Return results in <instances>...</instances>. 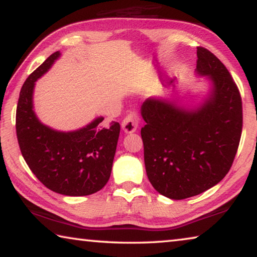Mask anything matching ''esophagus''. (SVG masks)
I'll return each instance as SVG.
<instances>
[{"mask_svg":"<svg viewBox=\"0 0 257 257\" xmlns=\"http://www.w3.org/2000/svg\"><path fill=\"white\" fill-rule=\"evenodd\" d=\"M121 125H122V129L124 130V133H134L136 132L138 125H139V115L137 111H129L127 113V115L124 116V119L122 120V123H121Z\"/></svg>","mask_w":257,"mask_h":257,"instance_id":"34e87169","label":"esophagus"}]
</instances>
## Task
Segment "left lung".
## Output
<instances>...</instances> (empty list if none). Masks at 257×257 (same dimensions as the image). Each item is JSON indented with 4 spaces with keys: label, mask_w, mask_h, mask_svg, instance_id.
Segmentation results:
<instances>
[{
    "label": "left lung",
    "mask_w": 257,
    "mask_h": 257,
    "mask_svg": "<svg viewBox=\"0 0 257 257\" xmlns=\"http://www.w3.org/2000/svg\"><path fill=\"white\" fill-rule=\"evenodd\" d=\"M196 71L213 81L210 97L197 110L154 98L142 105L147 177L156 191L171 199L196 196L222 180L240 142L241 96L228 69L197 47Z\"/></svg>",
    "instance_id": "left-lung-1"
}]
</instances>
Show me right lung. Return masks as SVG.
<instances>
[{
    "instance_id": "obj_1",
    "label": "right lung",
    "mask_w": 257,
    "mask_h": 257,
    "mask_svg": "<svg viewBox=\"0 0 257 257\" xmlns=\"http://www.w3.org/2000/svg\"><path fill=\"white\" fill-rule=\"evenodd\" d=\"M60 56L51 54L21 87L16 130L26 163L43 185L67 196H86L101 190L110 179L120 134L119 122L108 127L104 118L76 132L61 133L40 122L33 110L35 81Z\"/></svg>"
}]
</instances>
